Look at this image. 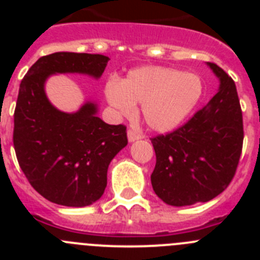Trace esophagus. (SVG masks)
<instances>
[{
	"mask_svg": "<svg viewBox=\"0 0 260 260\" xmlns=\"http://www.w3.org/2000/svg\"><path fill=\"white\" fill-rule=\"evenodd\" d=\"M142 138H143V135L139 134V133H137V132H134V130H128V132H127L128 142L139 141V139H142Z\"/></svg>",
	"mask_w": 260,
	"mask_h": 260,
	"instance_id": "obj_1",
	"label": "esophagus"
}]
</instances>
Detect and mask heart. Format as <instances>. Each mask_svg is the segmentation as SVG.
Segmentation results:
<instances>
[{
	"label": "heart",
	"mask_w": 260,
	"mask_h": 260,
	"mask_svg": "<svg viewBox=\"0 0 260 260\" xmlns=\"http://www.w3.org/2000/svg\"><path fill=\"white\" fill-rule=\"evenodd\" d=\"M201 78L176 69L144 66L135 69L122 82L109 79L104 95L117 116L130 117L142 104L144 122L155 132H169L194 109L202 95Z\"/></svg>",
	"instance_id": "heart-1"
}]
</instances>
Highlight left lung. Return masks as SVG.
Wrapping results in <instances>:
<instances>
[{"instance_id": "8db88e82", "label": "left lung", "mask_w": 260, "mask_h": 260, "mask_svg": "<svg viewBox=\"0 0 260 260\" xmlns=\"http://www.w3.org/2000/svg\"><path fill=\"white\" fill-rule=\"evenodd\" d=\"M219 91L183 126L151 139L153 191L174 207L208 202L231 183L240 161L243 123L237 88L221 68L207 62Z\"/></svg>"}]
</instances>
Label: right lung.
<instances>
[{
    "label": "right lung",
    "instance_id": "1",
    "mask_svg": "<svg viewBox=\"0 0 260 260\" xmlns=\"http://www.w3.org/2000/svg\"><path fill=\"white\" fill-rule=\"evenodd\" d=\"M109 57L57 52L39 58L20 82L14 112V148L31 186L66 207H86L102 198L108 167L127 144L126 126L108 125L98 104L86 102L74 113L57 109L45 93L53 74L99 79Z\"/></svg>",
    "mask_w": 260,
    "mask_h": 260
}]
</instances>
